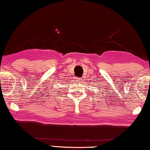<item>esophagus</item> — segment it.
I'll list each match as a JSON object with an SVG mask.
<instances>
[{
  "label": "esophagus",
  "mask_w": 150,
  "mask_h": 150,
  "mask_svg": "<svg viewBox=\"0 0 150 150\" xmlns=\"http://www.w3.org/2000/svg\"><path fill=\"white\" fill-rule=\"evenodd\" d=\"M80 80H81V79H77L76 81H80Z\"/></svg>",
  "instance_id": "esophagus-1"
}]
</instances>
